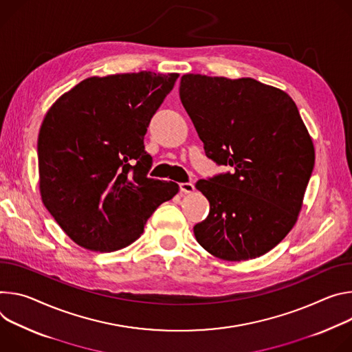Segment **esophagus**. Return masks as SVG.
Instances as JSON below:
<instances>
[{"label": "esophagus", "mask_w": 352, "mask_h": 352, "mask_svg": "<svg viewBox=\"0 0 352 352\" xmlns=\"http://www.w3.org/2000/svg\"><path fill=\"white\" fill-rule=\"evenodd\" d=\"M179 187H180V191L184 192V194H188V192H192V191H194V184H192V183H188V182L180 183Z\"/></svg>", "instance_id": "esophagus-1"}]
</instances>
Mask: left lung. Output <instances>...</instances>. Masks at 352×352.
<instances>
[{
  "instance_id": "left-lung-1",
  "label": "left lung",
  "mask_w": 352,
  "mask_h": 352,
  "mask_svg": "<svg viewBox=\"0 0 352 352\" xmlns=\"http://www.w3.org/2000/svg\"><path fill=\"white\" fill-rule=\"evenodd\" d=\"M179 95L207 158L232 168L196 183L210 201L197 242L228 261L270 252L296 222L315 166L295 102L253 78L200 74L183 75Z\"/></svg>"
}]
</instances>
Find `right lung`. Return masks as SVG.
Segmentation results:
<instances>
[{"label": "right lung", "instance_id": "obj_1", "mask_svg": "<svg viewBox=\"0 0 352 352\" xmlns=\"http://www.w3.org/2000/svg\"><path fill=\"white\" fill-rule=\"evenodd\" d=\"M177 74L141 71L92 76L64 94L38 131L45 207L67 235L95 252L123 249L179 191L148 177L144 137Z\"/></svg>", "mask_w": 352, "mask_h": 352}]
</instances>
